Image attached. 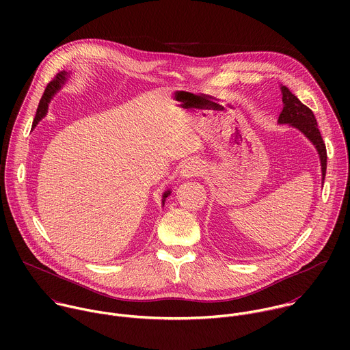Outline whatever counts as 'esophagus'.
I'll return each instance as SVG.
<instances>
[{"label": "esophagus", "mask_w": 350, "mask_h": 350, "mask_svg": "<svg viewBox=\"0 0 350 350\" xmlns=\"http://www.w3.org/2000/svg\"><path fill=\"white\" fill-rule=\"evenodd\" d=\"M201 166H199L196 162H188L183 169H181V177L183 178H192L201 174Z\"/></svg>", "instance_id": "34e87169"}]
</instances>
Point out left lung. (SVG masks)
I'll return each mask as SVG.
<instances>
[{
	"instance_id": "1",
	"label": "left lung",
	"mask_w": 350,
	"mask_h": 350,
	"mask_svg": "<svg viewBox=\"0 0 350 350\" xmlns=\"http://www.w3.org/2000/svg\"><path fill=\"white\" fill-rule=\"evenodd\" d=\"M281 94H282V111L278 116L280 124H289L291 127H295L296 130L301 131L316 148L320 157V165H321V181L324 183L325 178V170H327V149L325 144L323 141V137L320 134V130L317 127V120L313 115V112L304 105L299 98L289 91L288 87L281 84Z\"/></svg>"
}]
</instances>
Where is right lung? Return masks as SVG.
<instances>
[{"instance_id": "right-lung-1", "label": "right lung", "mask_w": 350, "mask_h": 350, "mask_svg": "<svg viewBox=\"0 0 350 350\" xmlns=\"http://www.w3.org/2000/svg\"><path fill=\"white\" fill-rule=\"evenodd\" d=\"M69 76H70V73H68V72H65V70H64V72H59V73L57 75V77L46 85L44 94H42V96H41V99H40V104H38V108H37V112H36V118H34V122H33V127H36V124L46 115V109H48L49 101H51L53 96H54V95L61 90V87L66 83V80H68ZM170 192H172V191L167 189V191L163 193L162 205H165L166 198L170 195Z\"/></svg>"}]
</instances>
